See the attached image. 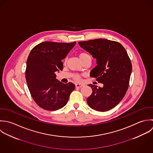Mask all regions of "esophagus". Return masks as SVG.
Listing matches in <instances>:
<instances>
[{
  "instance_id": "esophagus-1",
  "label": "esophagus",
  "mask_w": 153,
  "mask_h": 153,
  "mask_svg": "<svg viewBox=\"0 0 153 153\" xmlns=\"http://www.w3.org/2000/svg\"><path fill=\"white\" fill-rule=\"evenodd\" d=\"M83 86H84V85L83 84H75L76 88H81Z\"/></svg>"
}]
</instances>
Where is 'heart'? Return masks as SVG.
<instances>
[{
	"instance_id": "b5f03b06",
	"label": "heart",
	"mask_w": 153,
	"mask_h": 153,
	"mask_svg": "<svg viewBox=\"0 0 153 153\" xmlns=\"http://www.w3.org/2000/svg\"><path fill=\"white\" fill-rule=\"evenodd\" d=\"M79 58L81 60V61L85 60V59H90L91 60V56L90 54H89L87 53L82 52L79 54ZM66 61V59H65V62ZM74 79L77 81H81V76L79 75H75L74 76Z\"/></svg>"
}]
</instances>
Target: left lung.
<instances>
[{"instance_id": "8db88e82", "label": "left lung", "mask_w": 153, "mask_h": 153, "mask_svg": "<svg viewBox=\"0 0 153 153\" xmlns=\"http://www.w3.org/2000/svg\"><path fill=\"white\" fill-rule=\"evenodd\" d=\"M78 44L97 59V65L91 71L90 76L103 84L102 88L88 85L93 92L87 98V103L97 111L109 110L119 103L128 90L132 72L130 58L117 42L99 39Z\"/></svg>"}]
</instances>
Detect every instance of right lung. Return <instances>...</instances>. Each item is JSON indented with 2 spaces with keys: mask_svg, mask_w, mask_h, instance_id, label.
Listing matches in <instances>:
<instances>
[{
  "mask_svg": "<svg viewBox=\"0 0 153 153\" xmlns=\"http://www.w3.org/2000/svg\"><path fill=\"white\" fill-rule=\"evenodd\" d=\"M76 42H42L30 51L27 61L25 78L30 94L42 108L56 110L64 107L75 89L72 82L63 84L56 79L55 72L63 69L65 58Z\"/></svg>",
  "mask_w": 153,
  "mask_h": 153,
  "instance_id": "1",
  "label": "right lung"
}]
</instances>
